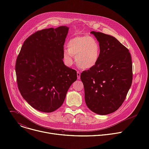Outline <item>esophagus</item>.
<instances>
[{
  "instance_id": "34e87169",
  "label": "esophagus",
  "mask_w": 149,
  "mask_h": 149,
  "mask_svg": "<svg viewBox=\"0 0 149 149\" xmlns=\"http://www.w3.org/2000/svg\"><path fill=\"white\" fill-rule=\"evenodd\" d=\"M77 78H78V79H80V76H81V73L79 71H77Z\"/></svg>"
}]
</instances>
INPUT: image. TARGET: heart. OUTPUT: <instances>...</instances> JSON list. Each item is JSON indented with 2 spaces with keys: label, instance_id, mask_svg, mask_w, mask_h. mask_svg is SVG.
<instances>
[{
  "label": "heart",
  "instance_id": "b5f03b06",
  "mask_svg": "<svg viewBox=\"0 0 149 149\" xmlns=\"http://www.w3.org/2000/svg\"><path fill=\"white\" fill-rule=\"evenodd\" d=\"M68 49L63 52V59L67 65L72 63V55L77 65L82 69L88 70L94 67L98 61L101 54L99 41L88 35L76 36L68 42Z\"/></svg>",
  "mask_w": 149,
  "mask_h": 149
}]
</instances>
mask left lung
Returning a JSON list of instances; mask_svg holds the SVG:
<instances>
[{"instance_id":"left-lung-1","label":"left lung","mask_w":149,"mask_h":149,"mask_svg":"<svg viewBox=\"0 0 149 149\" xmlns=\"http://www.w3.org/2000/svg\"><path fill=\"white\" fill-rule=\"evenodd\" d=\"M101 46L97 64L81 74L85 101L90 110L100 115L117 110L132 86V61L129 49L114 37L92 31Z\"/></svg>"}]
</instances>
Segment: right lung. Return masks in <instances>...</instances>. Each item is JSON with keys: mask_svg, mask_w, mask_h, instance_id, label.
I'll return each mask as SVG.
<instances>
[{"mask_svg": "<svg viewBox=\"0 0 149 149\" xmlns=\"http://www.w3.org/2000/svg\"><path fill=\"white\" fill-rule=\"evenodd\" d=\"M68 27L38 31L24 42L15 70L18 89L35 109L51 113L59 109L77 71L64 65L63 45Z\"/></svg>", "mask_w": 149, "mask_h": 149, "instance_id": "1", "label": "right lung"}]
</instances>
